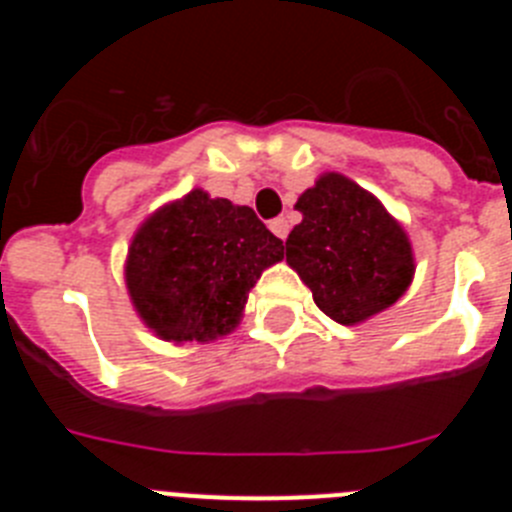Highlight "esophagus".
Instances as JSON below:
<instances>
[{"instance_id": "34e87169", "label": "esophagus", "mask_w": 512, "mask_h": 512, "mask_svg": "<svg viewBox=\"0 0 512 512\" xmlns=\"http://www.w3.org/2000/svg\"><path fill=\"white\" fill-rule=\"evenodd\" d=\"M269 228H271V233L284 241V238L289 235V220H287V217H274V220L269 223Z\"/></svg>"}]
</instances>
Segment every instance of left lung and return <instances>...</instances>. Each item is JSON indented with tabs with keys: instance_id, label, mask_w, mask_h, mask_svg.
I'll return each mask as SVG.
<instances>
[{
	"instance_id": "left-lung-1",
	"label": "left lung",
	"mask_w": 512,
	"mask_h": 512,
	"mask_svg": "<svg viewBox=\"0 0 512 512\" xmlns=\"http://www.w3.org/2000/svg\"><path fill=\"white\" fill-rule=\"evenodd\" d=\"M295 207L302 223L287 238V264L328 318L364 323L408 292L413 246L372 192L343 174H323Z\"/></svg>"
}]
</instances>
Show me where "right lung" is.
Instances as JSON below:
<instances>
[{
  "mask_svg": "<svg viewBox=\"0 0 512 512\" xmlns=\"http://www.w3.org/2000/svg\"><path fill=\"white\" fill-rule=\"evenodd\" d=\"M284 259L277 235L246 205L192 189L133 235L125 284L158 338L207 343L241 323L261 271Z\"/></svg>",
  "mask_w": 512,
  "mask_h": 512,
  "instance_id": "right-lung-1",
  "label": "right lung"
}]
</instances>
